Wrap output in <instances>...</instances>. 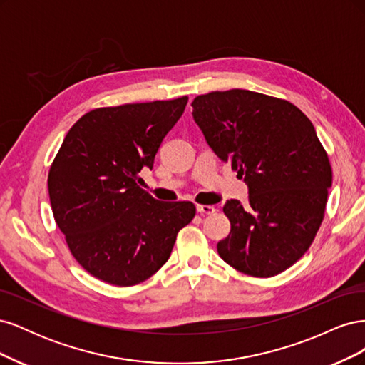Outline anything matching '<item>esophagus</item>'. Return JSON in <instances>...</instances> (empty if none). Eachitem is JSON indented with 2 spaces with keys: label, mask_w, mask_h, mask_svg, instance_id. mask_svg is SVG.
<instances>
[{
  "label": "esophagus",
  "mask_w": 365,
  "mask_h": 365,
  "mask_svg": "<svg viewBox=\"0 0 365 365\" xmlns=\"http://www.w3.org/2000/svg\"><path fill=\"white\" fill-rule=\"evenodd\" d=\"M196 212L201 215H213L216 212V208L213 205H204V204H197L196 205Z\"/></svg>",
  "instance_id": "obj_1"
}]
</instances>
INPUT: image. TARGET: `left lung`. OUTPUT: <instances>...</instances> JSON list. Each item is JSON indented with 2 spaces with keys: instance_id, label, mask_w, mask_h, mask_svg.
Instances as JSON below:
<instances>
[{
  "instance_id": "8db88e82",
  "label": "left lung",
  "mask_w": 365,
  "mask_h": 365,
  "mask_svg": "<svg viewBox=\"0 0 365 365\" xmlns=\"http://www.w3.org/2000/svg\"><path fill=\"white\" fill-rule=\"evenodd\" d=\"M193 118L219 158L248 184V202L224 205L220 259L251 277H274L303 257L322 225L332 168L314 125L284 98L248 90L195 97Z\"/></svg>"
}]
</instances>
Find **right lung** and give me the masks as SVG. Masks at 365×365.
I'll return each mask as SVG.
<instances>
[{
	"mask_svg": "<svg viewBox=\"0 0 365 365\" xmlns=\"http://www.w3.org/2000/svg\"><path fill=\"white\" fill-rule=\"evenodd\" d=\"M187 101L97 108L65 135L48 170L50 202L70 252L93 277L123 288L148 280L195 217L192 202H161L138 185Z\"/></svg>",
	"mask_w": 365,
	"mask_h": 365,
	"instance_id": "add662e5",
	"label": "right lung"
}]
</instances>
